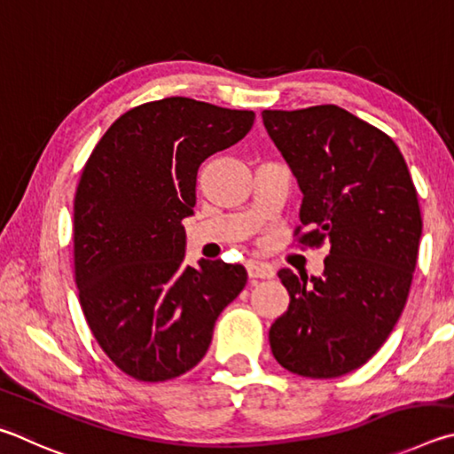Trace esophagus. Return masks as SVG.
<instances>
[{"mask_svg": "<svg viewBox=\"0 0 454 454\" xmlns=\"http://www.w3.org/2000/svg\"><path fill=\"white\" fill-rule=\"evenodd\" d=\"M247 273L249 279H271L275 275L271 265L259 263V261H251V263H247Z\"/></svg>", "mask_w": 454, "mask_h": 454, "instance_id": "obj_1", "label": "esophagus"}]
</instances>
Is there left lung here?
Masks as SVG:
<instances>
[{"mask_svg": "<svg viewBox=\"0 0 454 454\" xmlns=\"http://www.w3.org/2000/svg\"><path fill=\"white\" fill-rule=\"evenodd\" d=\"M263 125L303 193L301 241L331 247L319 277L279 271L291 301L269 343L295 375H347L407 303L423 235L417 189L395 141L337 106L265 109Z\"/></svg>", "mask_w": 454, "mask_h": 454, "instance_id": "obj_1", "label": "left lung"}]
</instances>
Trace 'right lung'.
<instances>
[{"label":"right lung","instance_id":"1","mask_svg":"<svg viewBox=\"0 0 454 454\" xmlns=\"http://www.w3.org/2000/svg\"><path fill=\"white\" fill-rule=\"evenodd\" d=\"M253 121V111L189 98L143 103L87 159L74 207L79 303L99 347L133 379L157 383L193 369L247 283L243 265H187L181 221L193 215L199 167Z\"/></svg>","mask_w":454,"mask_h":454}]
</instances>
